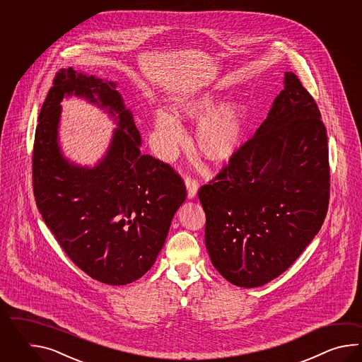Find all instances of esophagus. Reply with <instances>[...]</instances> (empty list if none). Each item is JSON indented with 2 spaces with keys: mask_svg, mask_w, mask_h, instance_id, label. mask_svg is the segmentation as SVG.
Instances as JSON below:
<instances>
[{
  "mask_svg": "<svg viewBox=\"0 0 362 362\" xmlns=\"http://www.w3.org/2000/svg\"><path fill=\"white\" fill-rule=\"evenodd\" d=\"M185 182H186V189H187V195H189V198L192 199L195 197V194L198 192V187H199V184H198V180L197 178L192 177V176H186L185 178Z\"/></svg>",
  "mask_w": 362,
  "mask_h": 362,
  "instance_id": "34e87169",
  "label": "esophagus"
}]
</instances>
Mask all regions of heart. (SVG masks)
<instances>
[{"label": "heart", "instance_id": "b5f03b06", "mask_svg": "<svg viewBox=\"0 0 362 362\" xmlns=\"http://www.w3.org/2000/svg\"><path fill=\"white\" fill-rule=\"evenodd\" d=\"M218 95L212 90L195 93L175 103L177 116L198 122L202 118L197 142L202 154L211 160L228 159L239 145L245 123V106L239 100L218 103ZM155 132L164 154L172 155L184 142V131L175 116L159 110L155 112Z\"/></svg>", "mask_w": 362, "mask_h": 362}]
</instances>
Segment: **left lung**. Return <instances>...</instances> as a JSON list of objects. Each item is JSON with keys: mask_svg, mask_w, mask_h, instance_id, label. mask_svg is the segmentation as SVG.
<instances>
[{"mask_svg": "<svg viewBox=\"0 0 362 362\" xmlns=\"http://www.w3.org/2000/svg\"><path fill=\"white\" fill-rule=\"evenodd\" d=\"M206 247L226 281L259 287L288 269L322 226L330 199L326 128L293 72L254 136L198 192Z\"/></svg>", "mask_w": 362, "mask_h": 362, "instance_id": "8db88e82", "label": "left lung"}]
</instances>
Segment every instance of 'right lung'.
<instances>
[{"instance_id": "1", "label": "right lung", "mask_w": 362, "mask_h": 362, "mask_svg": "<svg viewBox=\"0 0 362 362\" xmlns=\"http://www.w3.org/2000/svg\"><path fill=\"white\" fill-rule=\"evenodd\" d=\"M115 86L72 69L55 74L35 133L32 184L40 214L72 262L95 281L120 286L154 265L186 187L170 164L141 153ZM71 93L118 114L108 154L94 169L69 165L59 151V103Z\"/></svg>"}]
</instances>
